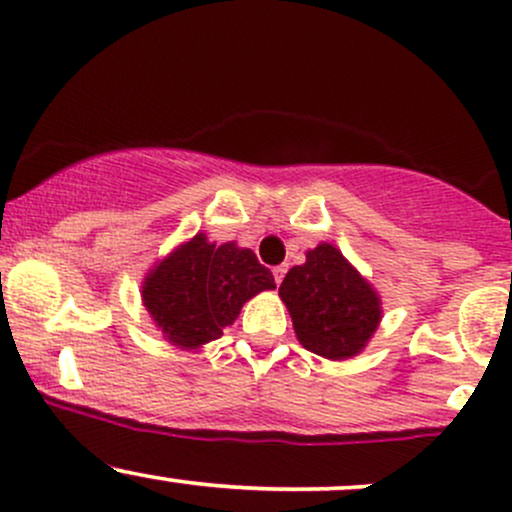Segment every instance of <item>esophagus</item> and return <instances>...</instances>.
<instances>
[{
    "label": "esophagus",
    "mask_w": 512,
    "mask_h": 512,
    "mask_svg": "<svg viewBox=\"0 0 512 512\" xmlns=\"http://www.w3.org/2000/svg\"><path fill=\"white\" fill-rule=\"evenodd\" d=\"M284 274H286V265H279V267H274V282H277V284H282Z\"/></svg>",
    "instance_id": "obj_1"
}]
</instances>
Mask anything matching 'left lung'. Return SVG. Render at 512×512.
I'll return each mask as SVG.
<instances>
[{
    "label": "left lung",
    "instance_id": "1",
    "mask_svg": "<svg viewBox=\"0 0 512 512\" xmlns=\"http://www.w3.org/2000/svg\"><path fill=\"white\" fill-rule=\"evenodd\" d=\"M279 296L301 345L333 362L359 355L381 320L379 294L330 243L286 272Z\"/></svg>",
    "mask_w": 512,
    "mask_h": 512
}]
</instances>
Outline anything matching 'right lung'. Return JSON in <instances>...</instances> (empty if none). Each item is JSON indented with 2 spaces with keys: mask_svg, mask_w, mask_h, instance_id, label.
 Wrapping results in <instances>:
<instances>
[{
  "mask_svg": "<svg viewBox=\"0 0 512 512\" xmlns=\"http://www.w3.org/2000/svg\"><path fill=\"white\" fill-rule=\"evenodd\" d=\"M267 289H274V277L255 252L196 233L150 269L143 306L167 342L196 350L221 338L243 303Z\"/></svg>",
  "mask_w": 512,
  "mask_h": 512,
  "instance_id": "1",
  "label": "right lung"
}]
</instances>
